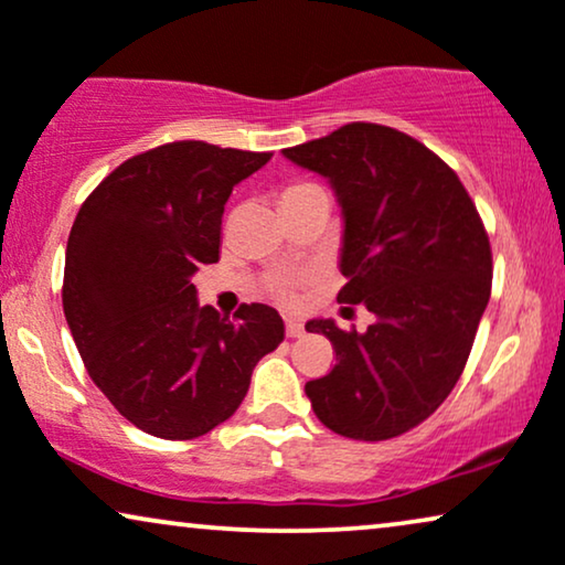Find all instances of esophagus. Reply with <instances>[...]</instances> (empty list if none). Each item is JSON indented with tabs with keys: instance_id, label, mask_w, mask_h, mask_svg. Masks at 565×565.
Returning <instances> with one entry per match:
<instances>
[{
	"instance_id": "esophagus-1",
	"label": "esophagus",
	"mask_w": 565,
	"mask_h": 565,
	"mask_svg": "<svg viewBox=\"0 0 565 565\" xmlns=\"http://www.w3.org/2000/svg\"><path fill=\"white\" fill-rule=\"evenodd\" d=\"M302 333H305L302 322H299L297 318H287V335L289 338H299Z\"/></svg>"
}]
</instances>
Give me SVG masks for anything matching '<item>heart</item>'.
<instances>
[{
	"mask_svg": "<svg viewBox=\"0 0 565 565\" xmlns=\"http://www.w3.org/2000/svg\"><path fill=\"white\" fill-rule=\"evenodd\" d=\"M305 191H318V185L295 183V185H289L287 191H284V195L305 193ZM307 278H310V274H284V276L270 278L268 289H270V295H274L276 299H281V302H291V299L297 297V287H299V284H305Z\"/></svg>",
	"mask_w": 565,
	"mask_h": 565,
	"instance_id": "b5f03b06",
	"label": "heart"
}]
</instances>
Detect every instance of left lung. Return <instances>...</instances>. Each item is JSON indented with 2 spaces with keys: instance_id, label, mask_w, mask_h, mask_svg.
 Segmentation results:
<instances>
[{
  "instance_id": "obj_1",
  "label": "left lung",
  "mask_w": 565,
  "mask_h": 565,
  "mask_svg": "<svg viewBox=\"0 0 565 565\" xmlns=\"http://www.w3.org/2000/svg\"><path fill=\"white\" fill-rule=\"evenodd\" d=\"M284 154L333 185L349 278L338 302L377 318L366 333L307 322L333 343L335 366L305 393L330 431L393 439L424 424L468 364L493 278L483 220L457 172L390 126L356 120Z\"/></svg>"
}]
</instances>
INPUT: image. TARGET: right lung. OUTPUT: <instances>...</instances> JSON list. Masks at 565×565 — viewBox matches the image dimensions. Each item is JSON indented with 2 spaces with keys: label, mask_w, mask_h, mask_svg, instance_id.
I'll return each instance as SVG.
<instances>
[{
  "label": "right lung",
  "mask_w": 565,
  "mask_h": 565,
  "mask_svg": "<svg viewBox=\"0 0 565 565\" xmlns=\"http://www.w3.org/2000/svg\"><path fill=\"white\" fill-rule=\"evenodd\" d=\"M270 152L183 139L120 162L72 224L62 302L85 370L120 416L195 439L239 408L255 364L284 341L268 305L199 307L191 276L220 260L232 188Z\"/></svg>",
  "instance_id": "right-lung-1"
}]
</instances>
